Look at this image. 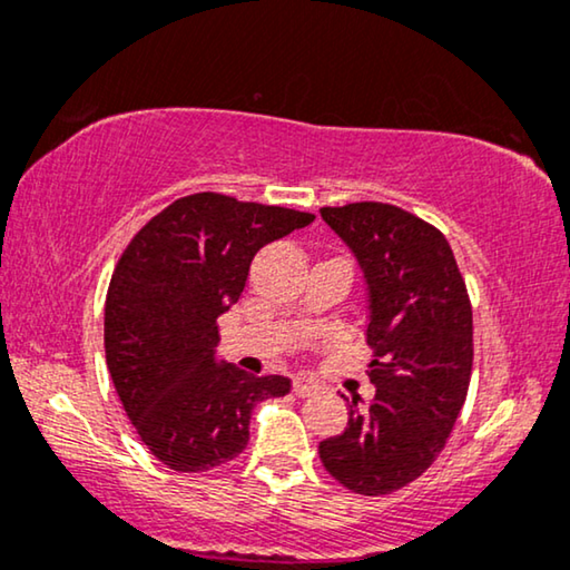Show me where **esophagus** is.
I'll return each instance as SVG.
<instances>
[{"label": "esophagus", "instance_id": "1", "mask_svg": "<svg viewBox=\"0 0 570 570\" xmlns=\"http://www.w3.org/2000/svg\"><path fill=\"white\" fill-rule=\"evenodd\" d=\"M317 384H314V381H309V379H296L294 381V394L296 396H312V394H317Z\"/></svg>", "mask_w": 570, "mask_h": 570}]
</instances>
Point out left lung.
Returning a JSON list of instances; mask_svg holds the SVG:
<instances>
[{
	"label": "left lung",
	"instance_id": "1",
	"mask_svg": "<svg viewBox=\"0 0 570 570\" xmlns=\"http://www.w3.org/2000/svg\"><path fill=\"white\" fill-rule=\"evenodd\" d=\"M368 284V379L347 428L320 443L325 471L363 497L392 494L430 469L463 410L473 368L469 288L445 235L384 202L322 207Z\"/></svg>",
	"mask_w": 570,
	"mask_h": 570
}]
</instances>
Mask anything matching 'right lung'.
I'll use <instances>...</instances> for the list:
<instances>
[{
    "label": "right lung",
    "instance_id": "1",
    "mask_svg": "<svg viewBox=\"0 0 570 570\" xmlns=\"http://www.w3.org/2000/svg\"><path fill=\"white\" fill-rule=\"evenodd\" d=\"M309 212L202 191L146 223L117 261L105 302V353L142 443L168 469L202 473L248 445L250 412L284 396L286 376L217 361V317L240 299L263 245L307 227Z\"/></svg>",
    "mask_w": 570,
    "mask_h": 570
}]
</instances>
